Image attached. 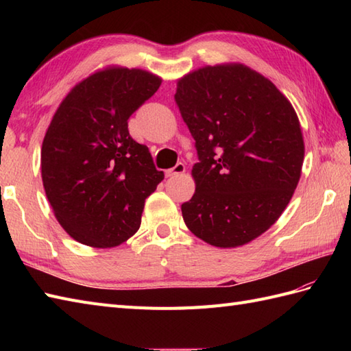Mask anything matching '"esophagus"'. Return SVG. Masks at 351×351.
Instances as JSON below:
<instances>
[{
    "label": "esophagus",
    "instance_id": "34e87169",
    "mask_svg": "<svg viewBox=\"0 0 351 351\" xmlns=\"http://www.w3.org/2000/svg\"><path fill=\"white\" fill-rule=\"evenodd\" d=\"M184 171H185L184 164L182 162H178L175 167L166 170V176H178V175H182Z\"/></svg>",
    "mask_w": 351,
    "mask_h": 351
}]
</instances>
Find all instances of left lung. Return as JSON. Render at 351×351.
I'll return each mask as SVG.
<instances>
[{
	"mask_svg": "<svg viewBox=\"0 0 351 351\" xmlns=\"http://www.w3.org/2000/svg\"><path fill=\"white\" fill-rule=\"evenodd\" d=\"M175 99L196 140V191L185 225L215 247H240L285 211L302 176L304 141L293 104L243 63L204 66L178 80Z\"/></svg>",
	"mask_w": 351,
	"mask_h": 351,
	"instance_id": "obj_1",
	"label": "left lung"
}]
</instances>
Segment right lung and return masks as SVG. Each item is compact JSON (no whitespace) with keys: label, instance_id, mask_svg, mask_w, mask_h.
Wrapping results in <instances>:
<instances>
[{"label":"right lung","instance_id":"obj_1","mask_svg":"<svg viewBox=\"0 0 351 351\" xmlns=\"http://www.w3.org/2000/svg\"><path fill=\"white\" fill-rule=\"evenodd\" d=\"M155 73L110 64L64 96L45 132L40 169L60 226L96 249L137 232L145 200L164 180L149 149L132 140L128 119L158 90Z\"/></svg>","mask_w":351,"mask_h":351}]
</instances>
